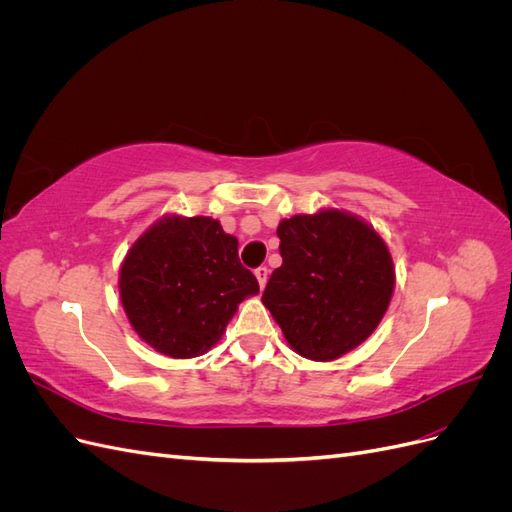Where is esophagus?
<instances>
[{"mask_svg": "<svg viewBox=\"0 0 512 512\" xmlns=\"http://www.w3.org/2000/svg\"><path fill=\"white\" fill-rule=\"evenodd\" d=\"M254 275H256V280H258L260 288H265V286H267V280H269V269H267V267H258V269L254 271Z\"/></svg>", "mask_w": 512, "mask_h": 512, "instance_id": "1", "label": "esophagus"}]
</instances>
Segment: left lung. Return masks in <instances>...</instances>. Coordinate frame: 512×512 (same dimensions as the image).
I'll list each match as a JSON object with an SVG mask.
<instances>
[{
	"instance_id": "left-lung-1",
	"label": "left lung",
	"mask_w": 512,
	"mask_h": 512,
	"mask_svg": "<svg viewBox=\"0 0 512 512\" xmlns=\"http://www.w3.org/2000/svg\"><path fill=\"white\" fill-rule=\"evenodd\" d=\"M282 267L262 292L288 346L329 363L378 329L395 290V265L380 232L337 207L277 226Z\"/></svg>"
}]
</instances>
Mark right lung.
I'll return each mask as SVG.
<instances>
[{
    "mask_svg": "<svg viewBox=\"0 0 512 512\" xmlns=\"http://www.w3.org/2000/svg\"><path fill=\"white\" fill-rule=\"evenodd\" d=\"M237 250V237L209 215L153 222L119 267V299L136 335L170 359L211 350L239 303L260 290Z\"/></svg>",
    "mask_w": 512,
    "mask_h": 512,
    "instance_id": "1",
    "label": "right lung"
}]
</instances>
